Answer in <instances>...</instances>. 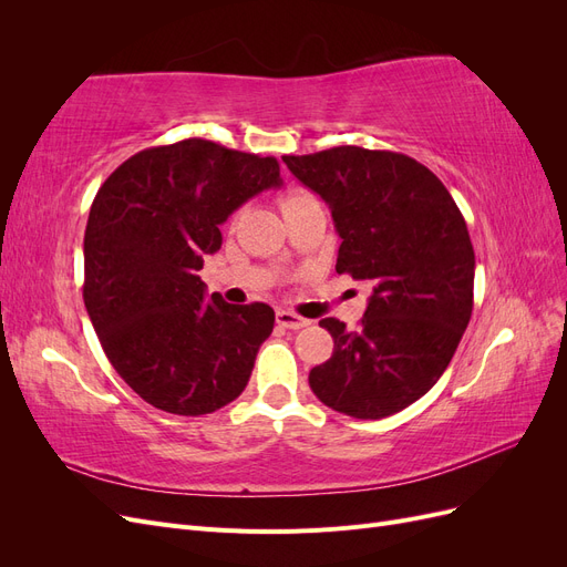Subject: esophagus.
I'll use <instances>...</instances> for the list:
<instances>
[{
	"instance_id": "esophagus-1",
	"label": "esophagus",
	"mask_w": 567,
	"mask_h": 567,
	"mask_svg": "<svg viewBox=\"0 0 567 567\" xmlns=\"http://www.w3.org/2000/svg\"><path fill=\"white\" fill-rule=\"evenodd\" d=\"M277 323L284 326V329H290V331H298V329H305V326H310V319H305L296 312H288V310H279L277 312Z\"/></svg>"
}]
</instances>
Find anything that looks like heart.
I'll return each mask as SVG.
<instances>
[{
	"mask_svg": "<svg viewBox=\"0 0 567 567\" xmlns=\"http://www.w3.org/2000/svg\"><path fill=\"white\" fill-rule=\"evenodd\" d=\"M305 198H310V194H302V192H290V194H286V196L281 198V210L290 208V205H296V203H300V200H305Z\"/></svg>",
	"mask_w": 567,
	"mask_h": 567,
	"instance_id": "b5f03b06",
	"label": "heart"
}]
</instances>
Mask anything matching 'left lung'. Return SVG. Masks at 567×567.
<instances>
[{"label": "left lung", "mask_w": 567, "mask_h": 567, "mask_svg": "<svg viewBox=\"0 0 567 567\" xmlns=\"http://www.w3.org/2000/svg\"><path fill=\"white\" fill-rule=\"evenodd\" d=\"M284 163L329 205L336 271L373 284L354 331L333 317L319 321L333 354L310 371V388L352 419L398 414L437 383L471 321L466 219L431 169L404 153L336 146Z\"/></svg>", "instance_id": "obj_1"}]
</instances>
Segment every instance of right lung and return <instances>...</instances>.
Returning a JSON list of instances; mask_svg holds the SVG:
<instances>
[{"instance_id": "obj_1", "label": "right lung", "mask_w": 567, "mask_h": 567, "mask_svg": "<svg viewBox=\"0 0 567 567\" xmlns=\"http://www.w3.org/2000/svg\"><path fill=\"white\" fill-rule=\"evenodd\" d=\"M281 184L277 158L208 140L134 153L101 184L82 296L109 362L144 402L200 416L248 385L274 310L208 298L198 271L221 246L219 225Z\"/></svg>"}]
</instances>
